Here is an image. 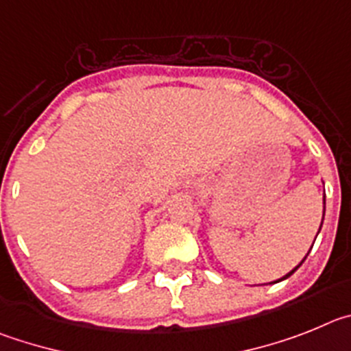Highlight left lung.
<instances>
[{
	"label": "left lung",
	"instance_id": "obj_1",
	"mask_svg": "<svg viewBox=\"0 0 351 351\" xmlns=\"http://www.w3.org/2000/svg\"><path fill=\"white\" fill-rule=\"evenodd\" d=\"M324 215H325V195H324ZM322 223H324V219H322ZM322 223H320V229H322ZM320 229H318V232H320ZM317 236H318V234H317ZM315 239H317V238H315ZM311 248H313V246H311ZM308 254H309V252H308ZM308 254H306V257H308ZM306 257H304V258H302V261H301V262H299L298 266L293 267V269H292V271H289V273H287V274H285V276H282V278H280V280H276V282H271V283H278V282H283V280H287V278H289V276H290V274H293V273H295V271H298V269H299V267H301V264H302V262H304V261H306Z\"/></svg>",
	"mask_w": 351,
	"mask_h": 351
}]
</instances>
